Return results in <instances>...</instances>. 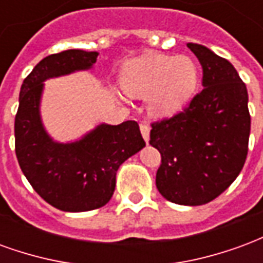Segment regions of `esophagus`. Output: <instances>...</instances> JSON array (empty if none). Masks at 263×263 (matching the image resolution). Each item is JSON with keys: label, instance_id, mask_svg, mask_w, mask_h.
<instances>
[{"label": "esophagus", "instance_id": "34e87169", "mask_svg": "<svg viewBox=\"0 0 263 263\" xmlns=\"http://www.w3.org/2000/svg\"><path fill=\"white\" fill-rule=\"evenodd\" d=\"M139 128H141V134H142L143 139H145L146 142H149V132H151V126H149L146 122H142V124L139 125Z\"/></svg>", "mask_w": 263, "mask_h": 263}]
</instances>
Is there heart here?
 I'll use <instances>...</instances> for the list:
<instances>
[{
	"instance_id": "b5f03b06",
	"label": "heart",
	"mask_w": 263,
	"mask_h": 263,
	"mask_svg": "<svg viewBox=\"0 0 263 263\" xmlns=\"http://www.w3.org/2000/svg\"><path fill=\"white\" fill-rule=\"evenodd\" d=\"M198 83L197 63L189 56L145 53L129 60L121 73V86L131 97L148 96L155 117H171L187 104Z\"/></svg>"
}]
</instances>
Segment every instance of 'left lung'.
Here are the masks:
<instances>
[{"mask_svg":"<svg viewBox=\"0 0 263 263\" xmlns=\"http://www.w3.org/2000/svg\"><path fill=\"white\" fill-rule=\"evenodd\" d=\"M187 48L203 67V90L183 111L152 122L149 143L159 151L156 187L172 203L201 205L218 197L248 155V91L235 67L210 49Z\"/></svg>","mask_w":263,"mask_h":263,"instance_id":"1","label":"left lung"}]
</instances>
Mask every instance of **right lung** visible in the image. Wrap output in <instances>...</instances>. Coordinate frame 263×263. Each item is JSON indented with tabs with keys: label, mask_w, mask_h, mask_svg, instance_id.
Instances as JSON below:
<instances>
[{
	"label": "right lung",
	"mask_w": 263,
	"mask_h": 263,
	"mask_svg": "<svg viewBox=\"0 0 263 263\" xmlns=\"http://www.w3.org/2000/svg\"><path fill=\"white\" fill-rule=\"evenodd\" d=\"M97 52L70 49L46 56L22 83L15 115V154L41 197L62 211H90L112 197L117 171L145 146L137 121L101 124L79 142H53L43 129L39 103L43 81L90 69Z\"/></svg>",
	"instance_id": "1"
}]
</instances>
